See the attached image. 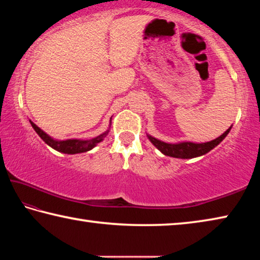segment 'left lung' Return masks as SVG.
<instances>
[{
    "mask_svg": "<svg viewBox=\"0 0 260 260\" xmlns=\"http://www.w3.org/2000/svg\"><path fill=\"white\" fill-rule=\"evenodd\" d=\"M231 128L232 127H230V128H228L222 135H220L219 138L210 141V142H205V143L181 142V143L171 144V143L162 142V141L152 138V136H150V135H148V138L151 141V143L153 144V146H155L158 150L164 153L165 156L188 159V158H193V157L205 155L206 152L212 150L214 147H217L218 144L226 138L227 134L230 133Z\"/></svg>",
    "mask_w": 260,
    "mask_h": 260,
    "instance_id": "1",
    "label": "left lung"
}]
</instances>
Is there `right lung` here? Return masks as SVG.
<instances>
[{
    "label": "right lung",
    "instance_id": "obj_1",
    "mask_svg": "<svg viewBox=\"0 0 260 260\" xmlns=\"http://www.w3.org/2000/svg\"><path fill=\"white\" fill-rule=\"evenodd\" d=\"M30 125H32L34 131L37 132L38 135L40 136L43 141H45L48 146H50L51 148H54L55 150L59 151V152L68 153V155H74V153H80V152H86V151L91 150V149H93L96 144L100 143L101 141L103 140V138H105V135H107L109 132V131H107L105 133L96 136V138L90 139V140L56 141L54 139H51L49 135H47L41 128H39V127L35 125L34 122L30 121Z\"/></svg>",
    "mask_w": 260,
    "mask_h": 260
}]
</instances>
